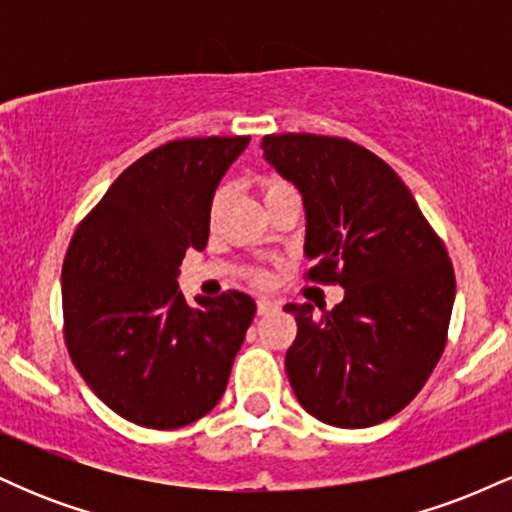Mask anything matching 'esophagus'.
I'll list each match as a JSON object with an SVG mask.
<instances>
[{
	"label": "esophagus",
	"mask_w": 512,
	"mask_h": 512,
	"mask_svg": "<svg viewBox=\"0 0 512 512\" xmlns=\"http://www.w3.org/2000/svg\"><path fill=\"white\" fill-rule=\"evenodd\" d=\"M272 310H276L274 301H267V298H260V301H257V315H267L272 313Z\"/></svg>",
	"instance_id": "esophagus-1"
}]
</instances>
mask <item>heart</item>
Returning <instances> with one entry per match:
<instances>
[{"mask_svg":"<svg viewBox=\"0 0 512 512\" xmlns=\"http://www.w3.org/2000/svg\"><path fill=\"white\" fill-rule=\"evenodd\" d=\"M281 187H286L284 182H281V180H274V178H269V180H262V197H269V195H272V192L281 190ZM221 202H223V192H219V195L214 197V202H211V216H214L216 211H219ZM257 281H260V276H257Z\"/></svg>","mask_w":512,"mask_h":512,"instance_id":"1","label":"heart"}]
</instances>
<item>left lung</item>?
I'll list each match as a JSON object with an SVG mask.
<instances>
[{
    "label": "left lung",
    "instance_id": "left-lung-1",
    "mask_svg": "<svg viewBox=\"0 0 512 512\" xmlns=\"http://www.w3.org/2000/svg\"><path fill=\"white\" fill-rule=\"evenodd\" d=\"M267 163L298 187L308 279L344 301L296 315L286 375L301 407L339 428L387 421L419 395L448 339L455 272L399 175L349 139L269 134Z\"/></svg>",
    "mask_w": 512,
    "mask_h": 512
}]
</instances>
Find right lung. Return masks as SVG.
<instances>
[{"instance_id":"obj_1","label":"right lung","mask_w":512,"mask_h":512,"mask_svg":"<svg viewBox=\"0 0 512 512\" xmlns=\"http://www.w3.org/2000/svg\"><path fill=\"white\" fill-rule=\"evenodd\" d=\"M250 137L175 139L134 161L76 228L62 264L64 342L122 419L170 431L219 404L255 301L187 305L185 252L209 240L211 199Z\"/></svg>"}]
</instances>
